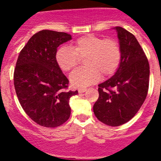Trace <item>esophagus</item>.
<instances>
[{"label":"esophagus","mask_w":161,"mask_h":161,"mask_svg":"<svg viewBox=\"0 0 161 161\" xmlns=\"http://www.w3.org/2000/svg\"><path fill=\"white\" fill-rule=\"evenodd\" d=\"M86 90H87L86 89H78V92H79V93H84V92H85Z\"/></svg>","instance_id":"esophagus-1"}]
</instances>
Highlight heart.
Wrapping results in <instances>:
<instances>
[{
    "label": "heart",
    "instance_id": "heart-1",
    "mask_svg": "<svg viewBox=\"0 0 161 161\" xmlns=\"http://www.w3.org/2000/svg\"><path fill=\"white\" fill-rule=\"evenodd\" d=\"M80 58H85L86 66L74 71L70 75V81L75 87H86L97 83L102 74L108 76L116 72L122 59V51L119 42L114 38L87 35L78 38L72 47H59L55 55L56 62L64 72L76 68Z\"/></svg>",
    "mask_w": 161,
    "mask_h": 161
}]
</instances>
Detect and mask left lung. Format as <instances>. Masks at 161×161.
Instances as JSON below:
<instances>
[{
  "mask_svg": "<svg viewBox=\"0 0 161 161\" xmlns=\"http://www.w3.org/2000/svg\"><path fill=\"white\" fill-rule=\"evenodd\" d=\"M122 59L118 70L98 85L99 97L93 105L95 116L104 124L118 126L127 123L144 102L149 86L147 58L131 33L116 26Z\"/></svg>",
  "mask_w": 161,
  "mask_h": 161,
  "instance_id": "1",
  "label": "left lung"
}]
</instances>
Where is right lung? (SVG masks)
<instances>
[{
    "label": "right lung",
    "instance_id": "obj_1",
    "mask_svg": "<svg viewBox=\"0 0 161 161\" xmlns=\"http://www.w3.org/2000/svg\"><path fill=\"white\" fill-rule=\"evenodd\" d=\"M72 39L69 34L43 30L33 35L20 52L14 84L22 109L34 122L56 127L71 114L69 99L78 91H68V78L55 59L57 47Z\"/></svg>",
    "mask_w": 161,
    "mask_h": 161
}]
</instances>
